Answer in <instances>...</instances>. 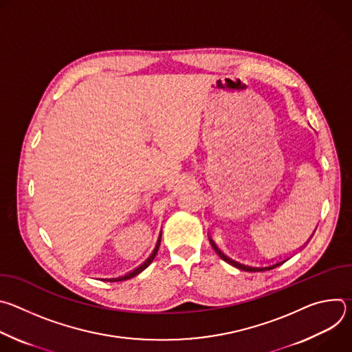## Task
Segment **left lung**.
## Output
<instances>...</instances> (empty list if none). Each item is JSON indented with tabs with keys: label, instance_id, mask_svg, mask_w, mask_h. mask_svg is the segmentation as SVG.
I'll return each mask as SVG.
<instances>
[{
	"label": "left lung",
	"instance_id": "1",
	"mask_svg": "<svg viewBox=\"0 0 352 352\" xmlns=\"http://www.w3.org/2000/svg\"><path fill=\"white\" fill-rule=\"evenodd\" d=\"M210 243L213 245V248H214V250L216 252L219 254V256L221 258V259H224L226 262H228L230 265H232V266H235V267H238V269H241V270H245V272H265V270H272V269H274V267H277V266H280V265H283L285 261H283V262H278V263H276V265H272V266H269V267H250V266H245V265H241V263H238V262H235V261H232V259H230V258H227L221 250L216 246V243L213 242V239H210Z\"/></svg>",
	"mask_w": 352,
	"mask_h": 352
}]
</instances>
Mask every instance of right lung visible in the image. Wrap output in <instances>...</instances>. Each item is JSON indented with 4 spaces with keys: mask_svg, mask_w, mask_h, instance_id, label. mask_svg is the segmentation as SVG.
<instances>
[{
    "mask_svg": "<svg viewBox=\"0 0 352 352\" xmlns=\"http://www.w3.org/2000/svg\"><path fill=\"white\" fill-rule=\"evenodd\" d=\"M160 241H162V234H160V236H159V241H157V243H156V248H155V250H153V254L150 255V256L147 258V261H146L143 265H140L138 269L132 270L131 273H128V274H125V276H122V277H117V278H102V280H104V281H113V283H114V281H125V280H129V278L138 276L140 272H143L150 263L153 262L155 256L157 255V250H159V246H160Z\"/></svg>",
    "mask_w": 352,
    "mask_h": 352,
    "instance_id": "1",
    "label": "right lung"
}]
</instances>
